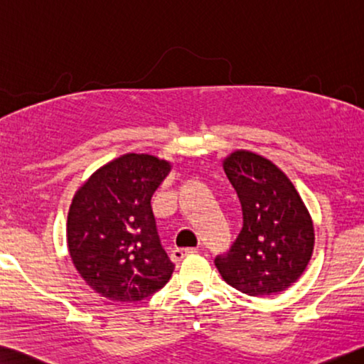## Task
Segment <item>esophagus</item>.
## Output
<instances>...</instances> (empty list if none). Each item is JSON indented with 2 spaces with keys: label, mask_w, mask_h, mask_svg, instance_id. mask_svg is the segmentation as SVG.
I'll return each instance as SVG.
<instances>
[{
  "label": "esophagus",
  "mask_w": 364,
  "mask_h": 364,
  "mask_svg": "<svg viewBox=\"0 0 364 364\" xmlns=\"http://www.w3.org/2000/svg\"><path fill=\"white\" fill-rule=\"evenodd\" d=\"M194 252H198L196 247H175V250L171 251V259L173 261H181V259L191 256Z\"/></svg>",
  "instance_id": "1"
}]
</instances>
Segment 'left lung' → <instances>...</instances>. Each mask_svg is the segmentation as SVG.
Returning a JSON list of instances; mask_svg holds the SVG:
<instances>
[{
  "instance_id": "1",
  "label": "left lung",
  "mask_w": 364,
  "mask_h": 364,
  "mask_svg": "<svg viewBox=\"0 0 364 364\" xmlns=\"http://www.w3.org/2000/svg\"><path fill=\"white\" fill-rule=\"evenodd\" d=\"M238 193L243 228L228 252L215 257L222 279L250 296L287 290L306 269L314 250V227L288 176L250 151L223 160Z\"/></svg>"
}]
</instances>
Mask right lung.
Segmentation results:
<instances>
[{"label": "right lung", "mask_w": 364, "mask_h": 364, "mask_svg": "<svg viewBox=\"0 0 364 364\" xmlns=\"http://www.w3.org/2000/svg\"><path fill=\"white\" fill-rule=\"evenodd\" d=\"M171 164L124 154L97 170L68 213L69 256L85 284L112 301L136 303L170 280L175 264L160 243L151 199Z\"/></svg>", "instance_id": "obj_1"}]
</instances>
